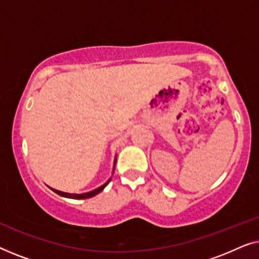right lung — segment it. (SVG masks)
<instances>
[{
  "instance_id": "obj_1",
  "label": "right lung",
  "mask_w": 259,
  "mask_h": 259,
  "mask_svg": "<svg viewBox=\"0 0 259 259\" xmlns=\"http://www.w3.org/2000/svg\"><path fill=\"white\" fill-rule=\"evenodd\" d=\"M115 161H116V159L114 160V168H115ZM114 168H113V172H114ZM111 179H112V178H109V179L107 180V182H106V183L104 184V185H101L100 187H98V189L91 191V192H86V193H80V194H77V193H67V192H62V191L52 189V187H51V190L54 191L55 193H58L59 196L66 197V198H70V199H87V198H92V197L97 196L98 193H100L101 191L104 190L105 187L108 185V183L111 182Z\"/></svg>"
}]
</instances>
